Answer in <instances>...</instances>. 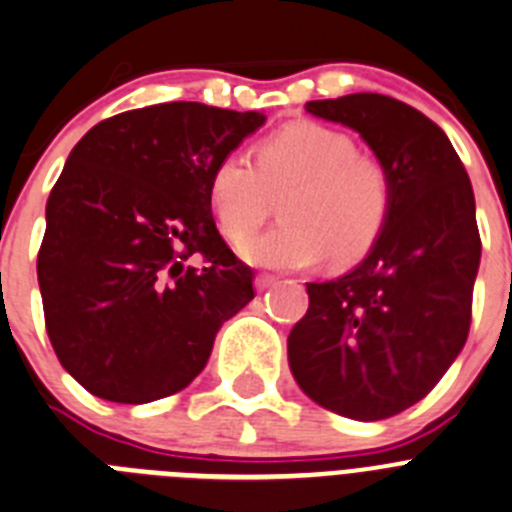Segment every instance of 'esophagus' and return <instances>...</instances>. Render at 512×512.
Segmentation results:
<instances>
[{
    "label": "esophagus",
    "mask_w": 512,
    "mask_h": 512,
    "mask_svg": "<svg viewBox=\"0 0 512 512\" xmlns=\"http://www.w3.org/2000/svg\"><path fill=\"white\" fill-rule=\"evenodd\" d=\"M273 283H275V275L260 273V275H257V278H255V288H257V290H267Z\"/></svg>",
    "instance_id": "1"
}]
</instances>
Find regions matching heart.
<instances>
[{
  "label": "heart",
  "instance_id": "1",
  "mask_svg": "<svg viewBox=\"0 0 512 512\" xmlns=\"http://www.w3.org/2000/svg\"><path fill=\"white\" fill-rule=\"evenodd\" d=\"M283 227L250 239V262L301 270L324 255L334 265L362 260L393 211V176L377 155L319 122H293L255 147V160L224 155L209 178V204L229 242L262 227L283 199Z\"/></svg>",
  "mask_w": 512,
  "mask_h": 512
}]
</instances>
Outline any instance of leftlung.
Segmentation results:
<instances>
[{
	"mask_svg": "<svg viewBox=\"0 0 512 512\" xmlns=\"http://www.w3.org/2000/svg\"><path fill=\"white\" fill-rule=\"evenodd\" d=\"M306 109L365 137L390 168L393 211L352 273L306 283L288 362L311 400L382 421L426 398L467 342L482 252L472 183L439 124L393 96L349 94Z\"/></svg>",
	"mask_w": 512,
	"mask_h": 512,
	"instance_id": "1",
	"label": "left lung"
}]
</instances>
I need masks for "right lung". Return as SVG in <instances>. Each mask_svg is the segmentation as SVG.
Returning <instances> with one entry per match:
<instances>
[{
  "instance_id": "right-lung-1",
  "label": "right lung",
  "mask_w": 512,
  "mask_h": 512,
  "mask_svg": "<svg viewBox=\"0 0 512 512\" xmlns=\"http://www.w3.org/2000/svg\"><path fill=\"white\" fill-rule=\"evenodd\" d=\"M262 122L165 101L104 119L71 150L45 209L38 283L50 344L91 395L140 405L178 393L255 298L252 267L214 224L209 178Z\"/></svg>"
}]
</instances>
